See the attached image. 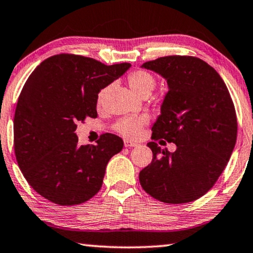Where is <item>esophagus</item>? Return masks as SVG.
<instances>
[{"instance_id":"esophagus-1","label":"esophagus","mask_w":253,"mask_h":253,"mask_svg":"<svg viewBox=\"0 0 253 253\" xmlns=\"http://www.w3.org/2000/svg\"><path fill=\"white\" fill-rule=\"evenodd\" d=\"M124 146L127 148H132V147H137L138 144H135V142L130 141V140H124Z\"/></svg>"}]
</instances>
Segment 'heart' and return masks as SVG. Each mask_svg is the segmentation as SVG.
Segmentation results:
<instances>
[{
	"mask_svg": "<svg viewBox=\"0 0 253 253\" xmlns=\"http://www.w3.org/2000/svg\"><path fill=\"white\" fill-rule=\"evenodd\" d=\"M126 82L129 84L130 89L137 94V96L144 97L146 94H151L154 87L156 85V80L154 78L152 73L144 69H137V71L131 72L126 78ZM111 85H106L100 89L97 96V104L101 106L104 104V100L107 96ZM147 123V120L145 118H126L120 120L115 124L114 129L118 133L122 134L123 137L129 139H135L139 137L141 132V129L144 127L145 124Z\"/></svg>",
	"mask_w": 253,
	"mask_h": 253,
	"instance_id": "obj_1",
	"label": "heart"
}]
</instances>
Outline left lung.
I'll return each mask as SVG.
<instances>
[{
	"label": "left lung",
	"instance_id": "1",
	"mask_svg": "<svg viewBox=\"0 0 253 253\" xmlns=\"http://www.w3.org/2000/svg\"><path fill=\"white\" fill-rule=\"evenodd\" d=\"M142 67L166 78L170 90L152 127L153 161L139 173L140 185L161 202H192L213 187L232 155L237 135L233 100L217 71L197 57H161ZM157 140L177 149L161 151Z\"/></svg>",
	"mask_w": 253,
	"mask_h": 253
}]
</instances>
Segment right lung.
I'll return each mask as SVG.
<instances>
[{
	"label": "right lung",
	"instance_id": "1",
	"mask_svg": "<svg viewBox=\"0 0 253 253\" xmlns=\"http://www.w3.org/2000/svg\"><path fill=\"white\" fill-rule=\"evenodd\" d=\"M130 66L60 53L29 75L14 112V154L28 184L50 202L76 206L100 190L106 166L123 140L102 133L96 145L80 146L75 130L78 122L97 118L98 92Z\"/></svg>",
	"mask_w": 253,
	"mask_h": 253
}]
</instances>
